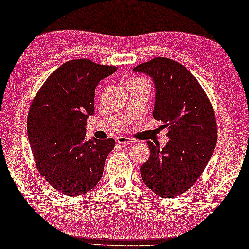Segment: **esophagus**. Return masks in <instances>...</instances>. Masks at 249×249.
<instances>
[{
	"label": "esophagus",
	"instance_id": "1",
	"mask_svg": "<svg viewBox=\"0 0 249 249\" xmlns=\"http://www.w3.org/2000/svg\"><path fill=\"white\" fill-rule=\"evenodd\" d=\"M116 141H117L118 143H120V144H126V145H129V144H131L133 142V140L131 138L125 137V136H119V137H117Z\"/></svg>",
	"mask_w": 249,
	"mask_h": 249
}]
</instances>
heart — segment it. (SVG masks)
<instances>
[{"label":"heart","instance_id":"1","mask_svg":"<svg viewBox=\"0 0 249 249\" xmlns=\"http://www.w3.org/2000/svg\"><path fill=\"white\" fill-rule=\"evenodd\" d=\"M134 80H142V79H133V80H131V82H134Z\"/></svg>","mask_w":249,"mask_h":249}]
</instances>
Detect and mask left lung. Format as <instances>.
<instances>
[{
  "label": "left lung",
  "instance_id": "left-lung-1",
  "mask_svg": "<svg viewBox=\"0 0 249 249\" xmlns=\"http://www.w3.org/2000/svg\"><path fill=\"white\" fill-rule=\"evenodd\" d=\"M155 84L153 116L169 127L162 150L147 141L150 158L140 167L144 184L162 198H175L200 178L217 143V122L206 93L183 65L155 57L136 66Z\"/></svg>",
  "mask_w": 249,
  "mask_h": 249
}]
</instances>
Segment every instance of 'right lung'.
<instances>
[{"instance_id":"right-lung-1","label":"right lung","mask_w":249,"mask_h":249,"mask_svg":"<svg viewBox=\"0 0 249 249\" xmlns=\"http://www.w3.org/2000/svg\"><path fill=\"white\" fill-rule=\"evenodd\" d=\"M115 66L89 58L69 60L52 72L32 100L27 133L36 166L53 189L67 196L92 190L103 176L115 140H86V122L94 113L95 88Z\"/></svg>"}]
</instances>
